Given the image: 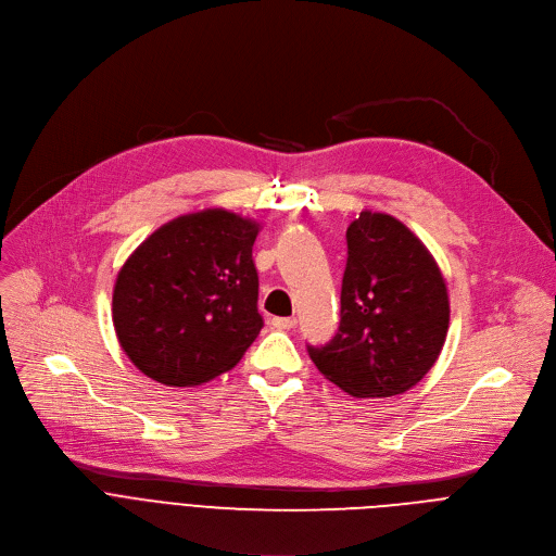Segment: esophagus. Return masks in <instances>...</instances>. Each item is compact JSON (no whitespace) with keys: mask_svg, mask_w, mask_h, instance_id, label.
Masks as SVG:
<instances>
[{"mask_svg":"<svg viewBox=\"0 0 556 556\" xmlns=\"http://www.w3.org/2000/svg\"><path fill=\"white\" fill-rule=\"evenodd\" d=\"M295 323H298L295 318H271L274 329H293Z\"/></svg>","mask_w":556,"mask_h":556,"instance_id":"34e87169","label":"esophagus"}]
</instances>
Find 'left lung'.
<instances>
[{
    "instance_id": "obj_1",
    "label": "left lung",
    "mask_w": 556,
    "mask_h": 556,
    "mask_svg": "<svg viewBox=\"0 0 556 556\" xmlns=\"http://www.w3.org/2000/svg\"><path fill=\"white\" fill-rule=\"evenodd\" d=\"M340 327L309 346L318 371L353 397H391L415 387L442 353L451 304L424 242L397 218L364 210L346 229Z\"/></svg>"
}]
</instances>
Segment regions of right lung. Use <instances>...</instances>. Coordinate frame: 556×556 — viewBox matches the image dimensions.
<instances>
[{
  "label": "right lung",
  "mask_w": 556,
  "mask_h": 556,
  "mask_svg": "<svg viewBox=\"0 0 556 556\" xmlns=\"http://www.w3.org/2000/svg\"><path fill=\"white\" fill-rule=\"evenodd\" d=\"M261 225L227 210L178 216L121 267L112 323L148 378L197 387L229 371L263 329L252 247Z\"/></svg>",
  "instance_id": "1"
}]
</instances>
